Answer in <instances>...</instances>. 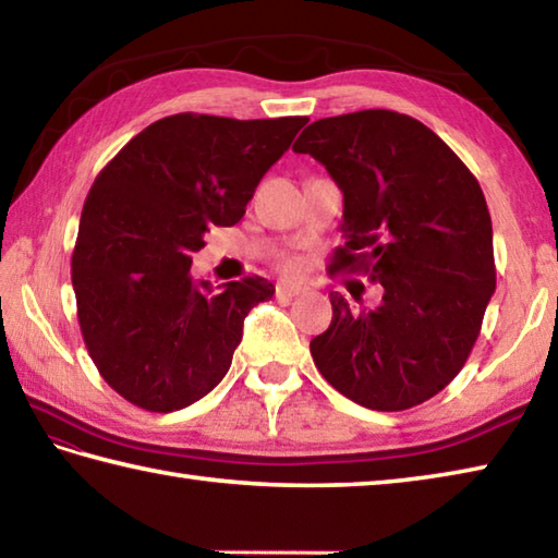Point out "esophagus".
<instances>
[{"mask_svg":"<svg viewBox=\"0 0 558 558\" xmlns=\"http://www.w3.org/2000/svg\"><path fill=\"white\" fill-rule=\"evenodd\" d=\"M307 292V288L300 286V282H278L276 286V298L280 300H292V298H300V294Z\"/></svg>","mask_w":558,"mask_h":558,"instance_id":"1","label":"esophagus"}]
</instances>
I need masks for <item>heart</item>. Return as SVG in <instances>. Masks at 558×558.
I'll list each match as a JSON object with an SVG mask.
<instances>
[{
	"label": "heart",
	"mask_w": 558,
	"mask_h": 558,
	"mask_svg": "<svg viewBox=\"0 0 558 558\" xmlns=\"http://www.w3.org/2000/svg\"><path fill=\"white\" fill-rule=\"evenodd\" d=\"M298 268V264H294V260H286V270H294Z\"/></svg>",
	"instance_id": "b5f03b06"
}]
</instances>
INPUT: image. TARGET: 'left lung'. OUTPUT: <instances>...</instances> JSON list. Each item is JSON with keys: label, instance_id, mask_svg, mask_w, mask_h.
Instances as JSON below:
<instances>
[{"label": "left lung", "instance_id": "8db88e82", "mask_svg": "<svg viewBox=\"0 0 558 558\" xmlns=\"http://www.w3.org/2000/svg\"><path fill=\"white\" fill-rule=\"evenodd\" d=\"M343 191L331 272L379 282L375 310L331 292L310 351L324 379L373 411H403L460 375L496 292L494 227L464 161L421 120L385 108L322 118L294 142Z\"/></svg>", "mask_w": 558, "mask_h": 558}]
</instances>
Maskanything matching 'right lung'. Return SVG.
Wrapping results in <instances>:
<instances>
[{
    "label": "right lung",
    "mask_w": 558,
    "mask_h": 558,
    "mask_svg": "<svg viewBox=\"0 0 558 558\" xmlns=\"http://www.w3.org/2000/svg\"><path fill=\"white\" fill-rule=\"evenodd\" d=\"M307 118H161L135 135L86 195L72 254L76 316L108 387L169 413L213 391L244 319L272 298L258 276L220 292L191 276L205 232L242 220L264 173Z\"/></svg>",
    "instance_id": "1"
}]
</instances>
